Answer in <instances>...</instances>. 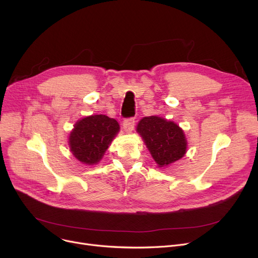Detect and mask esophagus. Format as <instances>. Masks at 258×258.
<instances>
[{"label": "esophagus", "instance_id": "esophagus-1", "mask_svg": "<svg viewBox=\"0 0 258 258\" xmlns=\"http://www.w3.org/2000/svg\"><path fill=\"white\" fill-rule=\"evenodd\" d=\"M135 127V119L128 118L123 121V128L126 133H131Z\"/></svg>", "mask_w": 258, "mask_h": 258}]
</instances>
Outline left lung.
I'll return each instance as SVG.
<instances>
[{"label": "left lung", "mask_w": 258, "mask_h": 258, "mask_svg": "<svg viewBox=\"0 0 258 258\" xmlns=\"http://www.w3.org/2000/svg\"><path fill=\"white\" fill-rule=\"evenodd\" d=\"M137 132L159 167H166L186 154L184 132L172 121L158 116L144 117L139 121Z\"/></svg>", "instance_id": "obj_1"}]
</instances>
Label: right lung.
<instances>
[{
	"label": "right lung",
	"instance_id": "1",
	"mask_svg": "<svg viewBox=\"0 0 258 258\" xmlns=\"http://www.w3.org/2000/svg\"><path fill=\"white\" fill-rule=\"evenodd\" d=\"M119 128L118 122L105 115L85 117L76 122L70 134V150L83 164H97Z\"/></svg>",
	"mask_w": 258,
	"mask_h": 258
}]
</instances>
